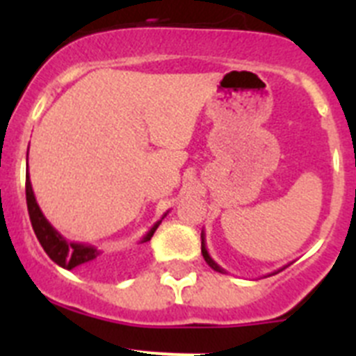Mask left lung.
Here are the masks:
<instances>
[{"mask_svg": "<svg viewBox=\"0 0 356 356\" xmlns=\"http://www.w3.org/2000/svg\"><path fill=\"white\" fill-rule=\"evenodd\" d=\"M201 253H203V259H205V262L209 264L210 267H212L213 271L225 273V269H222L221 266H217V264L212 260V257H210V254H209V251H207V246H205V234H203V232H201ZM284 269H285V267H284ZM276 273H278V271H276Z\"/></svg>", "mask_w": 356, "mask_h": 356, "instance_id": "1", "label": "left lung"}]
</instances>
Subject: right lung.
Returning <instances> with one entry per match:
<instances>
[{
  "label": "right lung",
  "instance_id": "obj_1",
  "mask_svg": "<svg viewBox=\"0 0 356 356\" xmlns=\"http://www.w3.org/2000/svg\"><path fill=\"white\" fill-rule=\"evenodd\" d=\"M26 205L28 213H30L31 226H33V232H35L37 238H39L40 246L44 248V251L48 253V257L56 264V266L64 267V269L94 266V262H96L97 257L102 254V251L94 246H89V244L67 241V238L62 237V235L53 228L51 222L44 217L42 210H40L39 203H37L33 188H31L30 176L26 178ZM163 217H165V213H163ZM162 219L151 226V229L144 235L140 242L151 241V237H153V234L156 232V228H159V225L162 222Z\"/></svg>",
  "mask_w": 356,
  "mask_h": 356
}]
</instances>
